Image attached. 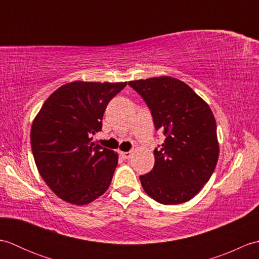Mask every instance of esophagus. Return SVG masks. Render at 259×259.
I'll use <instances>...</instances> for the list:
<instances>
[{
	"mask_svg": "<svg viewBox=\"0 0 259 259\" xmlns=\"http://www.w3.org/2000/svg\"><path fill=\"white\" fill-rule=\"evenodd\" d=\"M120 156L123 159H130L131 156H133V153L130 151H120Z\"/></svg>",
	"mask_w": 259,
	"mask_h": 259,
	"instance_id": "1",
	"label": "esophagus"
}]
</instances>
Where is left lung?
<instances>
[{"label":"left lung","mask_w":259,"mask_h":259,"mask_svg":"<svg viewBox=\"0 0 259 259\" xmlns=\"http://www.w3.org/2000/svg\"><path fill=\"white\" fill-rule=\"evenodd\" d=\"M149 107L155 128L166 136L153 150L155 166L140 176L142 188L163 205L194 198L216 168V120L208 104L185 82L171 76L130 81Z\"/></svg>","instance_id":"8db88e82"}]
</instances>
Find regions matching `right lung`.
Here are the masks:
<instances>
[{"label": "right lung", "instance_id": "1", "mask_svg": "<svg viewBox=\"0 0 259 259\" xmlns=\"http://www.w3.org/2000/svg\"><path fill=\"white\" fill-rule=\"evenodd\" d=\"M126 82L73 81L60 87L33 120L31 148L43 180L62 200L87 205L103 195L118 153L92 141L109 101Z\"/></svg>", "mask_w": 259, "mask_h": 259}]
</instances>
